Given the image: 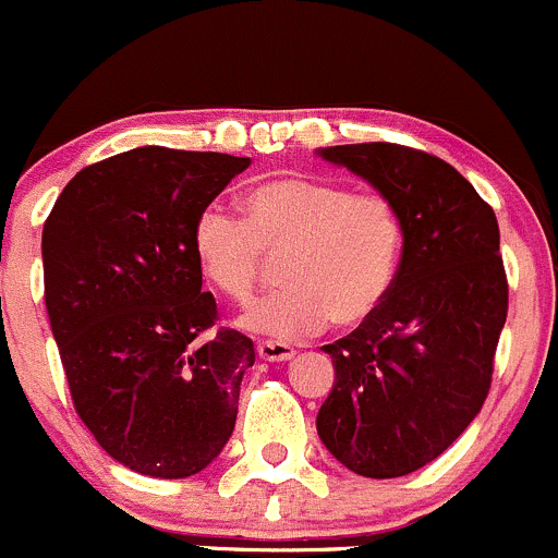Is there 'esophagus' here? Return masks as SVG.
<instances>
[{"mask_svg": "<svg viewBox=\"0 0 558 558\" xmlns=\"http://www.w3.org/2000/svg\"><path fill=\"white\" fill-rule=\"evenodd\" d=\"M257 354H260V360H266V363H284V360L295 357V349H292L290 343L281 341H260L257 343Z\"/></svg>", "mask_w": 558, "mask_h": 558, "instance_id": "obj_1", "label": "esophagus"}]
</instances>
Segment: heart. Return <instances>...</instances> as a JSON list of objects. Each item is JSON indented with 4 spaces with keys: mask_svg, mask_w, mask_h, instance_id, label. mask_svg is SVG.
Segmentation results:
<instances>
[{
    "mask_svg": "<svg viewBox=\"0 0 558 558\" xmlns=\"http://www.w3.org/2000/svg\"><path fill=\"white\" fill-rule=\"evenodd\" d=\"M244 217L209 204L193 220L191 246L201 274L231 301L260 281L266 255L284 284L255 298L239 325L257 336L301 338L327 319L360 325L398 281L405 226L392 198L352 193L308 177H274L246 187Z\"/></svg>",
    "mask_w": 558,
    "mask_h": 558,
    "instance_id": "heart-1",
    "label": "heart"
}]
</instances>
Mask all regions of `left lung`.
<instances>
[{"label":"left lung","instance_id":"left-lung-1","mask_svg":"<svg viewBox=\"0 0 558 558\" xmlns=\"http://www.w3.org/2000/svg\"><path fill=\"white\" fill-rule=\"evenodd\" d=\"M395 201L405 226L398 281L376 314L325 349L336 381L317 413L327 451L365 478L438 459L492 389L508 319L494 209L453 169L392 142L322 150Z\"/></svg>","mask_w":558,"mask_h":558}]
</instances>
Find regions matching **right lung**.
I'll return each instance as SVG.
<instances>
[{
	"label": "right lung",
	"mask_w": 558,
	"mask_h": 558,
	"mask_svg": "<svg viewBox=\"0 0 558 558\" xmlns=\"http://www.w3.org/2000/svg\"><path fill=\"white\" fill-rule=\"evenodd\" d=\"M250 163L136 147L77 171L45 220V308L74 411L142 475H195L236 424L255 347L215 327L191 231Z\"/></svg>",
	"instance_id": "add662e5"
}]
</instances>
